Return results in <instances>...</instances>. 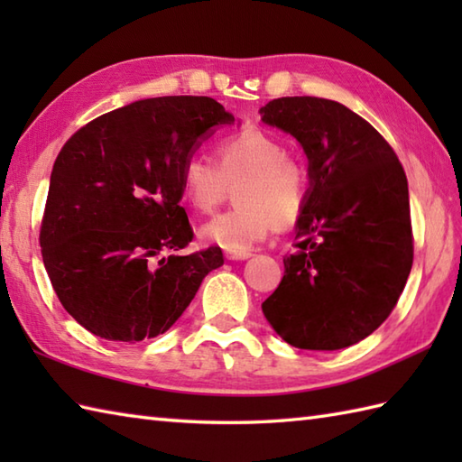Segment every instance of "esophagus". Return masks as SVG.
<instances>
[{
	"label": "esophagus",
	"instance_id": "obj_1",
	"mask_svg": "<svg viewBox=\"0 0 462 462\" xmlns=\"http://www.w3.org/2000/svg\"><path fill=\"white\" fill-rule=\"evenodd\" d=\"M224 256H226V260H248L252 254L250 252H230V250H226Z\"/></svg>",
	"mask_w": 462,
	"mask_h": 462
}]
</instances>
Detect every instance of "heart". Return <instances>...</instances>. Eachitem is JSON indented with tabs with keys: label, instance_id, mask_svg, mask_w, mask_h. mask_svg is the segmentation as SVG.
Returning a JSON list of instances; mask_svg holds the SVG:
<instances>
[{
	"label": "heart",
	"instance_id": "1",
	"mask_svg": "<svg viewBox=\"0 0 462 462\" xmlns=\"http://www.w3.org/2000/svg\"><path fill=\"white\" fill-rule=\"evenodd\" d=\"M218 164L190 156L180 171V194L196 212L208 214L236 186V204L206 222L204 242L230 252H248L268 236L273 226L290 230L306 214L310 202L308 169L286 146L262 129H246L220 141Z\"/></svg>",
	"mask_w": 462,
	"mask_h": 462
}]
</instances>
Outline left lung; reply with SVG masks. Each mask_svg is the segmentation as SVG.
I'll return each instance as SVG.
<instances>
[{
  "instance_id": "obj_1",
  "label": "left lung",
  "mask_w": 462,
  "mask_h": 462,
  "mask_svg": "<svg viewBox=\"0 0 462 462\" xmlns=\"http://www.w3.org/2000/svg\"><path fill=\"white\" fill-rule=\"evenodd\" d=\"M260 115L296 136L310 161L296 252L262 311L293 347H349L389 318L413 266L405 171L391 144L337 101L282 97Z\"/></svg>"
}]
</instances>
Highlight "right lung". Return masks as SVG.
Listing matches in <instances>:
<instances>
[{
    "mask_svg": "<svg viewBox=\"0 0 462 462\" xmlns=\"http://www.w3.org/2000/svg\"><path fill=\"white\" fill-rule=\"evenodd\" d=\"M234 116L210 97H156L97 116L53 164L39 232L61 306L93 336L134 343L182 316L220 248L161 258L194 238L180 171Z\"/></svg>",
    "mask_w": 462,
    "mask_h": 462,
    "instance_id": "add662e5",
    "label": "right lung"
}]
</instances>
